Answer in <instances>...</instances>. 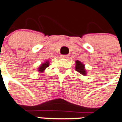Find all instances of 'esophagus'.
<instances>
[{
	"label": "esophagus",
	"instance_id": "34e87169",
	"mask_svg": "<svg viewBox=\"0 0 122 122\" xmlns=\"http://www.w3.org/2000/svg\"><path fill=\"white\" fill-rule=\"evenodd\" d=\"M61 58H69V56L68 55H61Z\"/></svg>",
	"mask_w": 122,
	"mask_h": 122
}]
</instances>
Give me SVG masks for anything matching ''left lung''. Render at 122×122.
I'll list each match as a JSON object with an SVG mask.
<instances>
[{
    "label": "left lung",
    "instance_id": "left-lung-1",
    "mask_svg": "<svg viewBox=\"0 0 122 122\" xmlns=\"http://www.w3.org/2000/svg\"><path fill=\"white\" fill-rule=\"evenodd\" d=\"M75 70L82 75H87V72L85 69L84 64L79 60L75 61Z\"/></svg>",
    "mask_w": 122,
    "mask_h": 122
}]
</instances>
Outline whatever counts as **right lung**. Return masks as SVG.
<instances>
[{"mask_svg": "<svg viewBox=\"0 0 122 122\" xmlns=\"http://www.w3.org/2000/svg\"><path fill=\"white\" fill-rule=\"evenodd\" d=\"M49 60H47V61H45V62L42 63L40 66V67H38V71L40 73H43L44 71L45 70V69L47 67H49Z\"/></svg>", "mask_w": 122, "mask_h": 122, "instance_id": "obj_1", "label": "right lung"}]
</instances>
